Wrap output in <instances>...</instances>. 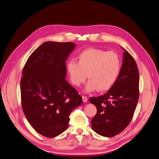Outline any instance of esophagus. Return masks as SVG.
I'll return each instance as SVG.
<instances>
[{"instance_id":"1","label":"esophagus","mask_w":159,"mask_h":159,"mask_svg":"<svg viewBox=\"0 0 159 159\" xmlns=\"http://www.w3.org/2000/svg\"><path fill=\"white\" fill-rule=\"evenodd\" d=\"M82 99H83V102L84 103L87 102H88V98L86 97V96H84V95H82Z\"/></svg>"}]
</instances>
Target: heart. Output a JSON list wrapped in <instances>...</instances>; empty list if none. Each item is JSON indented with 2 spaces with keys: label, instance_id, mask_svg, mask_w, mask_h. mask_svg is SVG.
<instances>
[{
  "label": "heart",
  "instance_id": "obj_1",
  "mask_svg": "<svg viewBox=\"0 0 159 159\" xmlns=\"http://www.w3.org/2000/svg\"><path fill=\"white\" fill-rule=\"evenodd\" d=\"M78 62L70 61L67 71L71 83L80 86L89 78L85 90L107 91L116 81L121 70V60L114 52L89 48L81 51L77 56Z\"/></svg>",
  "mask_w": 159,
  "mask_h": 159
}]
</instances>
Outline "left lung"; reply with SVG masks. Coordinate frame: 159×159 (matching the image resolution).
Masks as SVG:
<instances>
[{"mask_svg":"<svg viewBox=\"0 0 159 159\" xmlns=\"http://www.w3.org/2000/svg\"><path fill=\"white\" fill-rule=\"evenodd\" d=\"M124 50L121 69L114 85L105 94L89 99L97 108V113L91 121V127L103 137H114L129 125L139 100L137 66L133 56Z\"/></svg>","mask_w":159,"mask_h":159,"instance_id":"obj_1","label":"left lung"}]
</instances>
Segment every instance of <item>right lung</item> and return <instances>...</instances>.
Listing matches in <instances>:
<instances>
[{"label":"right lung","mask_w":159,"mask_h":159,"mask_svg":"<svg viewBox=\"0 0 159 159\" xmlns=\"http://www.w3.org/2000/svg\"><path fill=\"white\" fill-rule=\"evenodd\" d=\"M72 42H46L34 51L20 80L23 112L35 131L52 138L68 127L72 110L82 104L81 95L65 80L66 61Z\"/></svg>","instance_id":"add662e5"}]
</instances>
